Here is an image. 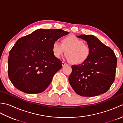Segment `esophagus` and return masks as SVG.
<instances>
[{"label":"esophagus","mask_w":123,"mask_h":123,"mask_svg":"<svg viewBox=\"0 0 123 123\" xmlns=\"http://www.w3.org/2000/svg\"><path fill=\"white\" fill-rule=\"evenodd\" d=\"M62 67H64V66H68V64H67L66 63H64V62H62Z\"/></svg>","instance_id":"34e87169"}]
</instances>
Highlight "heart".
<instances>
[{
  "label": "heart",
  "mask_w": 123,
  "mask_h": 123,
  "mask_svg": "<svg viewBox=\"0 0 123 123\" xmlns=\"http://www.w3.org/2000/svg\"><path fill=\"white\" fill-rule=\"evenodd\" d=\"M54 56L59 58L66 51V58L74 64H81L90 55L91 49L88 44L81 39L74 35L67 36L62 38L61 44L54 41L52 46Z\"/></svg>",
  "instance_id": "1"
}]
</instances>
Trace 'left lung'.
<instances>
[{"label":"left lung","mask_w":123,"mask_h":123,"mask_svg":"<svg viewBox=\"0 0 123 123\" xmlns=\"http://www.w3.org/2000/svg\"><path fill=\"white\" fill-rule=\"evenodd\" d=\"M87 42L90 55L81 64L73 65L69 81L74 91L83 97L107 92L115 80L117 59L113 51L95 36H77Z\"/></svg>","instance_id":"1"}]
</instances>
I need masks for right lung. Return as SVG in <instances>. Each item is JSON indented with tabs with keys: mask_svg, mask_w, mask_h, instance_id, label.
I'll return each instance as SVG.
<instances>
[{
	"mask_svg": "<svg viewBox=\"0 0 123 123\" xmlns=\"http://www.w3.org/2000/svg\"><path fill=\"white\" fill-rule=\"evenodd\" d=\"M69 32L61 29H38L20 38L9 52L8 74L18 90L29 94L43 92L62 68L52 46Z\"/></svg>",
	"mask_w": 123,
	"mask_h": 123,
	"instance_id": "right-lung-1",
	"label": "right lung"
}]
</instances>
